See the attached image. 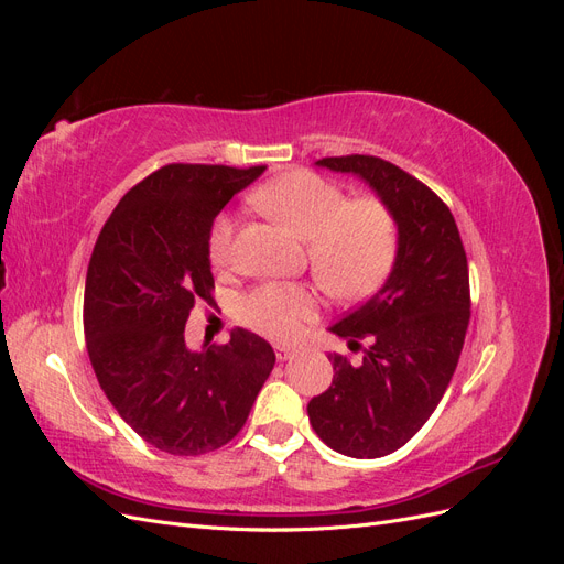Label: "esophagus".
<instances>
[{
	"label": "esophagus",
	"mask_w": 564,
	"mask_h": 564,
	"mask_svg": "<svg viewBox=\"0 0 564 564\" xmlns=\"http://www.w3.org/2000/svg\"><path fill=\"white\" fill-rule=\"evenodd\" d=\"M294 352H296V348L286 346V344H278V346H275V355H278V360H280V362L289 360V357H294Z\"/></svg>",
	"instance_id": "esophagus-1"
}]
</instances>
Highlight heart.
Segmentation results:
<instances>
[{
	"instance_id": "b5f03b06",
	"label": "heart",
	"mask_w": 564,
	"mask_h": 564,
	"mask_svg": "<svg viewBox=\"0 0 564 564\" xmlns=\"http://www.w3.org/2000/svg\"><path fill=\"white\" fill-rule=\"evenodd\" d=\"M251 199L305 240L313 272L336 296L369 294L395 261L398 220L381 197L348 199L336 183L296 169L261 185ZM232 237V216H216L209 230V259L216 265L230 261ZM317 308L319 299L311 286L265 282L240 299L237 317L263 336L292 338Z\"/></svg>"
}]
</instances>
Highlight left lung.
I'll list each match as a JSON object with an SVG mask.
<instances>
[{"label": "left lung", "instance_id": "obj_1", "mask_svg": "<svg viewBox=\"0 0 564 564\" xmlns=\"http://www.w3.org/2000/svg\"><path fill=\"white\" fill-rule=\"evenodd\" d=\"M365 178L398 220V256L386 284L332 332L362 348L360 362L329 355L334 381L308 404L324 445L355 458L400 449L431 419L454 377L470 322L468 259L449 207L429 185L373 155L322 158Z\"/></svg>", "mask_w": 564, "mask_h": 564}]
</instances>
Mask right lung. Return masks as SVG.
Masks as SVG:
<instances>
[{"label": "right lung", "mask_w": 564, "mask_h": 564, "mask_svg": "<svg viewBox=\"0 0 564 564\" xmlns=\"http://www.w3.org/2000/svg\"><path fill=\"white\" fill-rule=\"evenodd\" d=\"M265 166L166 164L119 199L84 286V336L106 398L148 445L174 456L216 452L242 431L275 367L247 329L185 346V322L214 303L209 230Z\"/></svg>", "instance_id": "obj_1"}]
</instances>
